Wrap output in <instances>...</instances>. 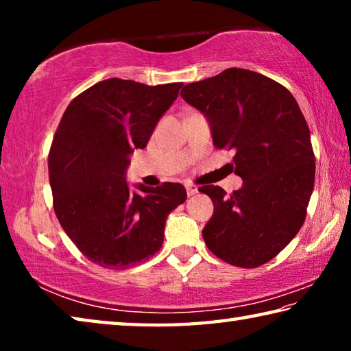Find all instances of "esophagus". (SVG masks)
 Masks as SVG:
<instances>
[{"label":"esophagus","instance_id":"34e87169","mask_svg":"<svg viewBox=\"0 0 351 351\" xmlns=\"http://www.w3.org/2000/svg\"><path fill=\"white\" fill-rule=\"evenodd\" d=\"M186 190H187L189 197H193V195L198 193V187L193 186V184H186Z\"/></svg>","mask_w":351,"mask_h":351}]
</instances>
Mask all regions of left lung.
Wrapping results in <instances>:
<instances>
[{
  "label": "left lung",
  "instance_id": "obj_1",
  "mask_svg": "<svg viewBox=\"0 0 351 351\" xmlns=\"http://www.w3.org/2000/svg\"><path fill=\"white\" fill-rule=\"evenodd\" d=\"M181 97L203 112L213 145L234 150L243 186L230 195L204 186L213 215L203 229L210 251L240 268H257L287 247L305 221L314 187L306 121L287 88L263 74L229 68L189 83Z\"/></svg>",
  "mask_w": 351,
  "mask_h": 351
}]
</instances>
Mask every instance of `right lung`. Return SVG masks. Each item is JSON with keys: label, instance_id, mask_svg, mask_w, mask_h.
Masks as SVG:
<instances>
[{"label": "right lung", "instance_id": "1", "mask_svg": "<svg viewBox=\"0 0 351 351\" xmlns=\"http://www.w3.org/2000/svg\"><path fill=\"white\" fill-rule=\"evenodd\" d=\"M181 86L106 79L64 111L47 161L54 210L93 263L127 269L150 258L162 246L169 213L186 201L182 184L127 182L130 156L147 147Z\"/></svg>", "mask_w": 351, "mask_h": 351}]
</instances>
